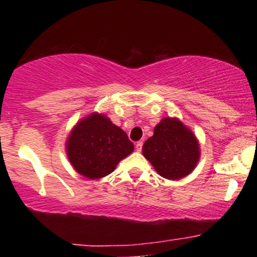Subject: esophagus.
<instances>
[{"mask_svg":"<svg viewBox=\"0 0 257 257\" xmlns=\"http://www.w3.org/2000/svg\"><path fill=\"white\" fill-rule=\"evenodd\" d=\"M141 149H143V141H139V143L135 144V150H137L138 152H140Z\"/></svg>","mask_w":257,"mask_h":257,"instance_id":"esophagus-1","label":"esophagus"}]
</instances>
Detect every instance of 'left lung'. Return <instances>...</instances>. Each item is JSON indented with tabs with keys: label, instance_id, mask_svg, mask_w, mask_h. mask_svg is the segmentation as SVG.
<instances>
[{
	"label": "left lung",
	"instance_id": "1",
	"mask_svg": "<svg viewBox=\"0 0 257 257\" xmlns=\"http://www.w3.org/2000/svg\"><path fill=\"white\" fill-rule=\"evenodd\" d=\"M143 155L159 175L180 180L198 164L200 149L194 133L176 117H164L145 141Z\"/></svg>",
	"mask_w": 257,
	"mask_h": 257
}]
</instances>
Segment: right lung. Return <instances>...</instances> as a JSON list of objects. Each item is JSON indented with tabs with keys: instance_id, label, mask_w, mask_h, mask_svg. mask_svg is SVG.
Instances as JSON below:
<instances>
[{
	"instance_id": "1",
	"label": "right lung",
	"mask_w": 257,
	"mask_h": 257,
	"mask_svg": "<svg viewBox=\"0 0 257 257\" xmlns=\"http://www.w3.org/2000/svg\"><path fill=\"white\" fill-rule=\"evenodd\" d=\"M65 146L73 169L90 180L107 176L134 151L125 132L99 112L78 120L67 135Z\"/></svg>"
}]
</instances>
